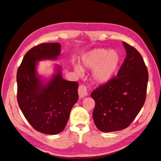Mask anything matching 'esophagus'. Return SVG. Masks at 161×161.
Listing matches in <instances>:
<instances>
[{"label":"esophagus","mask_w":161,"mask_h":161,"mask_svg":"<svg viewBox=\"0 0 161 161\" xmlns=\"http://www.w3.org/2000/svg\"><path fill=\"white\" fill-rule=\"evenodd\" d=\"M78 95H79L80 98H84L85 97L87 96V91L85 86L83 85H80L79 87H78Z\"/></svg>","instance_id":"obj_1"}]
</instances>
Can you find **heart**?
I'll return each instance as SVG.
<instances>
[{
    "instance_id": "heart-1",
    "label": "heart",
    "mask_w": 161,
    "mask_h": 161,
    "mask_svg": "<svg viewBox=\"0 0 161 161\" xmlns=\"http://www.w3.org/2000/svg\"><path fill=\"white\" fill-rule=\"evenodd\" d=\"M82 62L84 66L92 70V77L97 83H106L112 79L119 69L121 57L117 51L106 48L93 49L85 54ZM75 71L80 75L83 69L76 65Z\"/></svg>"
}]
</instances>
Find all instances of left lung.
<instances>
[{"instance_id": "8db88e82", "label": "left lung", "mask_w": 161, "mask_h": 161, "mask_svg": "<svg viewBox=\"0 0 161 161\" xmlns=\"http://www.w3.org/2000/svg\"><path fill=\"white\" fill-rule=\"evenodd\" d=\"M126 56L117 76L91 94L95 101L92 115L95 125L102 132L126 129L145 103L148 71L142 55L123 42Z\"/></svg>"}]
</instances>
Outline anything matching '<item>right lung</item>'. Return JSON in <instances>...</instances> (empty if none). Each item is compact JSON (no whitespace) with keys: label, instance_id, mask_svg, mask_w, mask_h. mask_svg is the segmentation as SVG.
<instances>
[{"label":"right lung","instance_id":"add662e5","mask_svg":"<svg viewBox=\"0 0 161 161\" xmlns=\"http://www.w3.org/2000/svg\"><path fill=\"white\" fill-rule=\"evenodd\" d=\"M60 50V43H44L32 48L23 58L16 74L19 108L36 130L48 135L64 130L78 99V83L63 79L60 66L55 65L48 80L37 71L38 62L57 60Z\"/></svg>","mask_w":161,"mask_h":161}]
</instances>
